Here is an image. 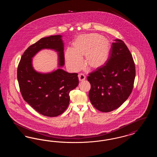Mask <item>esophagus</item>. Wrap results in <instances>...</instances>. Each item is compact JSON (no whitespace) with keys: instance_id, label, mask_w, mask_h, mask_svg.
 Here are the masks:
<instances>
[{"instance_id":"obj_1","label":"esophagus","mask_w":157,"mask_h":157,"mask_svg":"<svg viewBox=\"0 0 157 157\" xmlns=\"http://www.w3.org/2000/svg\"><path fill=\"white\" fill-rule=\"evenodd\" d=\"M78 78H79V81L81 82V81H83L85 79L86 76L83 74H80L78 75Z\"/></svg>"}]
</instances>
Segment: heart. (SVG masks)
<instances>
[{
    "label": "heart",
    "mask_w": 157,
    "mask_h": 157,
    "mask_svg": "<svg viewBox=\"0 0 157 157\" xmlns=\"http://www.w3.org/2000/svg\"><path fill=\"white\" fill-rule=\"evenodd\" d=\"M111 46L109 40L98 33L82 35L72 44L71 49L65 52L68 67L72 71H78L83 64L90 71L103 67L109 59Z\"/></svg>",
    "instance_id": "b5f03b06"
}]
</instances>
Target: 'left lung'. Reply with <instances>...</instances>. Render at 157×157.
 I'll use <instances>...</instances> for the list:
<instances>
[{"label": "left lung", "instance_id": "8db88e82", "mask_svg": "<svg viewBox=\"0 0 157 157\" xmlns=\"http://www.w3.org/2000/svg\"><path fill=\"white\" fill-rule=\"evenodd\" d=\"M135 77L132 56L121 39L112 44L109 59L103 67L89 74V98L99 111L108 112L118 108L132 92Z\"/></svg>", "mask_w": 157, "mask_h": 157}]
</instances>
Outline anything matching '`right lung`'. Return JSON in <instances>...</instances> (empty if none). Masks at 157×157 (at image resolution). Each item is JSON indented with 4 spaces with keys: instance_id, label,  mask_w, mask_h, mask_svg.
Masks as SVG:
<instances>
[{
    "instance_id": "add662e5",
    "label": "right lung",
    "mask_w": 157,
    "mask_h": 157,
    "mask_svg": "<svg viewBox=\"0 0 157 157\" xmlns=\"http://www.w3.org/2000/svg\"><path fill=\"white\" fill-rule=\"evenodd\" d=\"M61 35L44 37L25 51L19 62L17 78L23 99L39 113L57 117L67 109L69 92L78 85V74L68 73L62 69L48 74L35 71L32 58L43 49L56 51L59 55V67L65 63L63 43Z\"/></svg>"
}]
</instances>
